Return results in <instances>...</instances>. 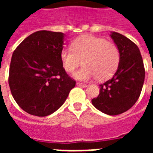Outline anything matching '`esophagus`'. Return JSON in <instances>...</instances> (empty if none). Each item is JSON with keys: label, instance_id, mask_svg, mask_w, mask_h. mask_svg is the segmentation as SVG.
<instances>
[{"label": "esophagus", "instance_id": "1", "mask_svg": "<svg viewBox=\"0 0 153 153\" xmlns=\"http://www.w3.org/2000/svg\"><path fill=\"white\" fill-rule=\"evenodd\" d=\"M77 86H79V87H82V88H86L88 85L87 84H84V83H77Z\"/></svg>", "mask_w": 153, "mask_h": 153}]
</instances>
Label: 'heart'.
<instances>
[{"label": "heart", "instance_id": "heart-1", "mask_svg": "<svg viewBox=\"0 0 153 153\" xmlns=\"http://www.w3.org/2000/svg\"><path fill=\"white\" fill-rule=\"evenodd\" d=\"M64 70L73 73L83 60L84 66L75 74L82 81L97 78L109 79L118 69L120 53L116 44L93 35H83L71 42V48H63L60 53Z\"/></svg>", "mask_w": 153, "mask_h": 153}]
</instances>
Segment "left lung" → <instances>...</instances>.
<instances>
[{"label":"left lung","instance_id":"1","mask_svg":"<svg viewBox=\"0 0 153 153\" xmlns=\"http://www.w3.org/2000/svg\"><path fill=\"white\" fill-rule=\"evenodd\" d=\"M111 38L120 50V64L114 76L100 84L99 95L92 103L100 111L116 115L130 109L138 101L145 70L140 51L134 42L115 32H111Z\"/></svg>","mask_w":153,"mask_h":153}]
</instances>
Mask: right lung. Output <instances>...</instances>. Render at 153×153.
<instances>
[{
    "label": "right lung",
    "instance_id": "right-lung-1",
    "mask_svg": "<svg viewBox=\"0 0 153 153\" xmlns=\"http://www.w3.org/2000/svg\"><path fill=\"white\" fill-rule=\"evenodd\" d=\"M64 38L63 33L35 32L13 52L9 86L15 102L30 115L47 116L55 112L75 86L60 61Z\"/></svg>",
    "mask_w": 153,
    "mask_h": 153
}]
</instances>
